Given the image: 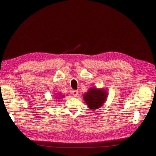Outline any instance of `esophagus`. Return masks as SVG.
<instances>
[{"label":"esophagus","instance_id":"esophagus-1","mask_svg":"<svg viewBox=\"0 0 156 156\" xmlns=\"http://www.w3.org/2000/svg\"><path fill=\"white\" fill-rule=\"evenodd\" d=\"M78 93H79L78 90H73L72 92L73 97H77V95H78Z\"/></svg>","mask_w":156,"mask_h":156}]
</instances>
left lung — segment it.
<instances>
[{
  "label": "left lung",
  "instance_id": "obj_1",
  "mask_svg": "<svg viewBox=\"0 0 156 156\" xmlns=\"http://www.w3.org/2000/svg\"><path fill=\"white\" fill-rule=\"evenodd\" d=\"M108 93L105 88L93 87L88 89L87 92L83 94V100L88 108L95 111L100 108L107 101Z\"/></svg>",
  "mask_w": 156,
  "mask_h": 156
}]
</instances>
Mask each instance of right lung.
Returning a JSON list of instances; mask_svg holds the SVG:
<instances>
[{
  "label": "right lung",
  "mask_w": 156,
  "mask_h": 156,
  "mask_svg": "<svg viewBox=\"0 0 156 156\" xmlns=\"http://www.w3.org/2000/svg\"><path fill=\"white\" fill-rule=\"evenodd\" d=\"M56 96L55 98H58V100H60L61 98H64V95H62V94H61V93H58V94H57V96Z\"/></svg>",
  "instance_id": "add662e5"
}]
</instances>
